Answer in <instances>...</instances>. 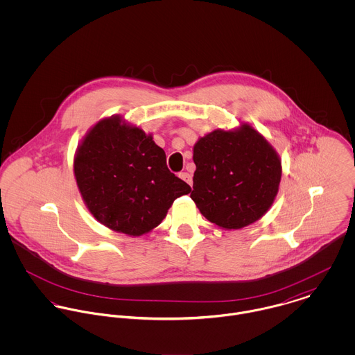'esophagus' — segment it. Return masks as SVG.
Instances as JSON below:
<instances>
[{
  "label": "esophagus",
  "instance_id": "obj_1",
  "mask_svg": "<svg viewBox=\"0 0 355 355\" xmlns=\"http://www.w3.org/2000/svg\"><path fill=\"white\" fill-rule=\"evenodd\" d=\"M179 176H180V179H183L186 183H189L190 186H193V178H191V175H190L189 172H182Z\"/></svg>",
  "mask_w": 355,
  "mask_h": 355
}]
</instances>
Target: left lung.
Listing matches in <instances>:
<instances>
[{"label":"left lung","mask_w":355,"mask_h":355,"mask_svg":"<svg viewBox=\"0 0 355 355\" xmlns=\"http://www.w3.org/2000/svg\"><path fill=\"white\" fill-rule=\"evenodd\" d=\"M193 158L197 169L190 197L210 223L239 230L261 218L275 201L282 162L249 124L200 138Z\"/></svg>","instance_id":"1"}]
</instances>
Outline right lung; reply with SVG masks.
I'll return each mask as SVG.
<instances>
[{
    "label": "right lung",
    "instance_id": "add662e5",
    "mask_svg": "<svg viewBox=\"0 0 355 355\" xmlns=\"http://www.w3.org/2000/svg\"><path fill=\"white\" fill-rule=\"evenodd\" d=\"M82 198L107 228L141 236L155 228L173 201L191 191L166 166L165 152L152 135L119 116L98 121L73 161Z\"/></svg>",
    "mask_w": 355,
    "mask_h": 355
}]
</instances>
